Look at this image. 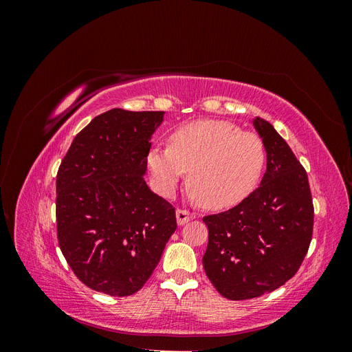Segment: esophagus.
I'll return each instance as SVG.
<instances>
[{"mask_svg": "<svg viewBox=\"0 0 352 352\" xmlns=\"http://www.w3.org/2000/svg\"><path fill=\"white\" fill-rule=\"evenodd\" d=\"M176 217H177V223H179V225L182 226V225H185V223H188L189 220H194L197 216H195V212H190V211H188V210L179 208V210L176 211Z\"/></svg>", "mask_w": 352, "mask_h": 352, "instance_id": "34e87169", "label": "esophagus"}]
</instances>
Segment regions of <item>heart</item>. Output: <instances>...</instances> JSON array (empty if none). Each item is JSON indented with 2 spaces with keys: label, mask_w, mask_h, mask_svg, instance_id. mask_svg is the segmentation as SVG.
I'll return each instance as SVG.
<instances>
[{
  "label": "heart",
  "mask_w": 352,
  "mask_h": 352,
  "mask_svg": "<svg viewBox=\"0 0 352 352\" xmlns=\"http://www.w3.org/2000/svg\"><path fill=\"white\" fill-rule=\"evenodd\" d=\"M261 138L223 120L189 122L170 135V145H154L148 168L163 195L173 194L189 170L190 195L211 208L235 206L258 185L265 166Z\"/></svg>",
  "instance_id": "obj_1"
}]
</instances>
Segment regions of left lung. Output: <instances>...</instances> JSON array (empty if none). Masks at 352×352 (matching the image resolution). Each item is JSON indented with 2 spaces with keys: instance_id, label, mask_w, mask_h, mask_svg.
<instances>
[{
  "instance_id": "1",
  "label": "left lung",
  "mask_w": 352,
  "mask_h": 352,
  "mask_svg": "<svg viewBox=\"0 0 352 352\" xmlns=\"http://www.w3.org/2000/svg\"><path fill=\"white\" fill-rule=\"evenodd\" d=\"M267 153L261 185L233 208L202 217L207 278L228 300L270 294L292 279L310 248L314 206L305 168L267 122H254Z\"/></svg>"
}]
</instances>
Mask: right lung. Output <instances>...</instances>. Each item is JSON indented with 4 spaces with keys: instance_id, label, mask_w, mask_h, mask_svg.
Returning <instances> with one entry per match:
<instances>
[{
    "instance_id": "right-lung-1",
    "label": "right lung",
    "mask_w": 352,
    "mask_h": 352,
    "mask_svg": "<svg viewBox=\"0 0 352 352\" xmlns=\"http://www.w3.org/2000/svg\"><path fill=\"white\" fill-rule=\"evenodd\" d=\"M163 111H105L76 135L57 172L60 250L91 289L129 296L150 279L176 210L144 179Z\"/></svg>"
}]
</instances>
